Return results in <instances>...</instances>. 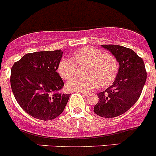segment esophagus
<instances>
[{
    "label": "esophagus",
    "instance_id": "obj_1",
    "mask_svg": "<svg viewBox=\"0 0 156 156\" xmlns=\"http://www.w3.org/2000/svg\"><path fill=\"white\" fill-rule=\"evenodd\" d=\"M81 93H82V94L84 95V97H87V96H88V94H89L88 93H86V92H81Z\"/></svg>",
    "mask_w": 156,
    "mask_h": 156
}]
</instances>
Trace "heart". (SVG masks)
Here are the masks:
<instances>
[{
  "mask_svg": "<svg viewBox=\"0 0 156 156\" xmlns=\"http://www.w3.org/2000/svg\"><path fill=\"white\" fill-rule=\"evenodd\" d=\"M85 65L84 76L74 78L68 83L69 90L87 92L99 87H106L113 82L119 70L116 57L110 53L87 46L76 49L72 59L62 58L58 65V72L65 80H69L77 73V66Z\"/></svg>",
  "mask_w": 156,
  "mask_h": 156,
  "instance_id": "heart-1",
  "label": "heart"
}]
</instances>
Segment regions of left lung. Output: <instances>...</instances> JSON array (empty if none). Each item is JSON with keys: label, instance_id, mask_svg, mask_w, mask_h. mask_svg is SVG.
Returning a JSON list of instances; mask_svg holds the SVG:
<instances>
[{"label": "left lung", "instance_id": "1", "mask_svg": "<svg viewBox=\"0 0 156 156\" xmlns=\"http://www.w3.org/2000/svg\"><path fill=\"white\" fill-rule=\"evenodd\" d=\"M114 55L120 68L113 84L98 94L99 101L94 111L98 116L112 118L130 109L138 101L146 83L144 62L133 50L118 45H101Z\"/></svg>", "mask_w": 156, "mask_h": 156}]
</instances>
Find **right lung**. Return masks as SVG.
I'll list each match as a JSON object with an SVG mask.
<instances>
[{
	"label": "right lung",
	"instance_id": "right-lung-1",
	"mask_svg": "<svg viewBox=\"0 0 156 156\" xmlns=\"http://www.w3.org/2000/svg\"><path fill=\"white\" fill-rule=\"evenodd\" d=\"M62 53L61 49L27 53L11 68L10 85L15 99L38 120L56 118L70 97L60 92L64 82L56 72Z\"/></svg>",
	"mask_w": 156,
	"mask_h": 156
}]
</instances>
